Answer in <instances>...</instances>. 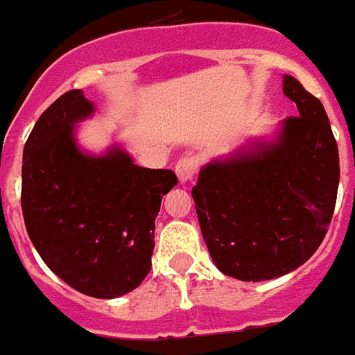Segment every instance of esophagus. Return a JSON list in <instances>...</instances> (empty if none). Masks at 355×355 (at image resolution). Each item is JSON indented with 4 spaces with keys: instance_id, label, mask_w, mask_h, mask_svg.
<instances>
[{
    "instance_id": "obj_1",
    "label": "esophagus",
    "mask_w": 355,
    "mask_h": 355,
    "mask_svg": "<svg viewBox=\"0 0 355 355\" xmlns=\"http://www.w3.org/2000/svg\"><path fill=\"white\" fill-rule=\"evenodd\" d=\"M198 166H199V159L192 154L189 156H183L180 162L175 163V174L180 178V181L187 183V181L193 180V175L198 172Z\"/></svg>"
}]
</instances>
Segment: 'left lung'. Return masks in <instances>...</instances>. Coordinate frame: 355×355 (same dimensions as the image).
<instances>
[{
  "instance_id": "obj_1",
  "label": "left lung",
  "mask_w": 355,
  "mask_h": 355,
  "mask_svg": "<svg viewBox=\"0 0 355 355\" xmlns=\"http://www.w3.org/2000/svg\"><path fill=\"white\" fill-rule=\"evenodd\" d=\"M284 95L298 116L286 118L272 141H253L202 166L192 189L211 260L242 282L271 280L305 264L334 214L339 156L329 116L291 75Z\"/></svg>"
}]
</instances>
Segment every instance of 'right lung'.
Returning <instances> with one entry per match:
<instances>
[{
    "label": "right lung",
    "instance_id": "right-lung-1",
    "mask_svg": "<svg viewBox=\"0 0 355 355\" xmlns=\"http://www.w3.org/2000/svg\"><path fill=\"white\" fill-rule=\"evenodd\" d=\"M93 111L71 89L39 116L23 150L21 208L30 241L60 280L93 298H118L150 271L154 220L178 178L135 165L118 145L100 156L80 150L75 123Z\"/></svg>",
    "mask_w": 355,
    "mask_h": 355
}]
</instances>
